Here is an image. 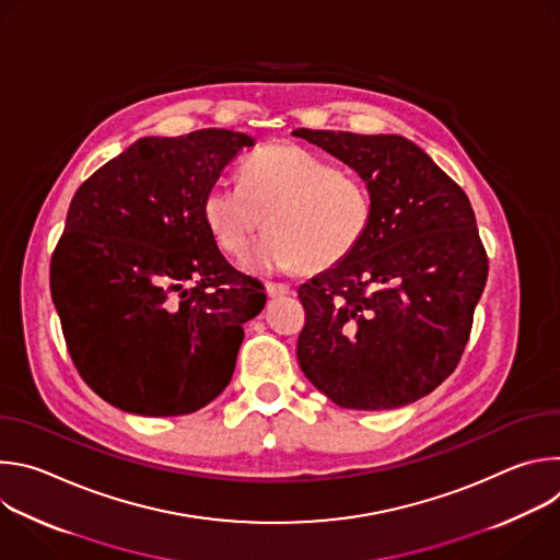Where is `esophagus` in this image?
Segmentation results:
<instances>
[{
  "mask_svg": "<svg viewBox=\"0 0 560 560\" xmlns=\"http://www.w3.org/2000/svg\"><path fill=\"white\" fill-rule=\"evenodd\" d=\"M266 290H268V294H270L272 299H277V296H285V294H290V292H292V288H290L288 283H275V281H268Z\"/></svg>",
  "mask_w": 560,
  "mask_h": 560,
  "instance_id": "34e87169",
  "label": "esophagus"
}]
</instances>
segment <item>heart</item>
Here are the masks:
<instances>
[{
	"label": "heart",
	"mask_w": 560,
	"mask_h": 560,
	"mask_svg": "<svg viewBox=\"0 0 560 560\" xmlns=\"http://www.w3.org/2000/svg\"><path fill=\"white\" fill-rule=\"evenodd\" d=\"M217 244L244 257L266 228L248 266L255 270H324L348 259L365 238L374 199L354 173L296 143H266L242 164V184L219 179L203 199Z\"/></svg>",
	"instance_id": "b5f03b06"
}]
</instances>
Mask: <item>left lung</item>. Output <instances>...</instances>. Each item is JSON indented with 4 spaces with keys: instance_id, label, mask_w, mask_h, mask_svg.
<instances>
[{
    "instance_id": "left-lung-1",
    "label": "left lung",
    "mask_w": 560,
    "mask_h": 560,
    "mask_svg": "<svg viewBox=\"0 0 560 560\" xmlns=\"http://www.w3.org/2000/svg\"><path fill=\"white\" fill-rule=\"evenodd\" d=\"M292 135L354 168L374 199L361 246L299 288V365L339 408L415 404L458 365L488 281L469 199L406 137Z\"/></svg>"
}]
</instances>
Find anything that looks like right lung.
Segmentation results:
<instances>
[{
	"label": "right lung",
	"instance_id": "1",
	"mask_svg": "<svg viewBox=\"0 0 560 560\" xmlns=\"http://www.w3.org/2000/svg\"><path fill=\"white\" fill-rule=\"evenodd\" d=\"M250 145L219 128L143 137L74 192L50 294L79 376L110 406L179 417L230 383L266 288L221 255L203 199Z\"/></svg>",
	"mask_w": 560,
	"mask_h": 560
}]
</instances>
